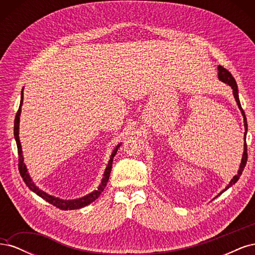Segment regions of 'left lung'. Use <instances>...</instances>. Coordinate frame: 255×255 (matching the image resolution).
Segmentation results:
<instances>
[{
	"label": "left lung",
	"instance_id": "8db88e82",
	"mask_svg": "<svg viewBox=\"0 0 255 255\" xmlns=\"http://www.w3.org/2000/svg\"><path fill=\"white\" fill-rule=\"evenodd\" d=\"M218 79L222 82L225 83L227 85H229V86L232 88L233 90V96L235 98V101L238 105V109L239 111L242 112V115L244 117V126H245V134H244V139H245V143H244V153H243V157H242V161H241V165H239V169L237 171V174L233 176V179L230 181V183L228 184V186L223 189L220 194H222L223 191H226L227 189H229L231 186H233V185L238 181L239 176L242 175L243 171H244V168L247 164V158H248V154H247V143H246V137H247V130H248V125H247V118H246V115H245V112L244 110L242 109V105H241V101H239V97H238V88H237V84H236V81L235 79L232 76V74H231L226 68H223L222 66H218ZM219 194V195H220Z\"/></svg>",
	"mask_w": 255,
	"mask_h": 255
}]
</instances>
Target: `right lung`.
I'll return each mask as SVG.
<instances>
[{"instance_id":"1","label":"right lung","mask_w":255,"mask_h":255,"mask_svg":"<svg viewBox=\"0 0 255 255\" xmlns=\"http://www.w3.org/2000/svg\"><path fill=\"white\" fill-rule=\"evenodd\" d=\"M23 89L21 91V101H20V106H19V110L17 112L16 115V119H14V127H13V135H14V139H16L17 142V148H18V154H19V171L20 174L22 176L23 181L26 184V186L32 190L33 192L37 196L41 197L45 201L51 203L52 205L56 206L57 208H60V210L63 211H71V210H79V208H82L84 206H86L88 204H90L91 202H94L95 200H97L99 198V196L101 195V192L104 190L105 186L107 182H109L110 179V174H111V170H112V166H113V159L116 155V153H117L119 146L121 145V142L119 144L116 145V148L113 150L112 152V155L111 158L109 160V164H107L106 168H105V171L102 177V181L101 184L99 185L98 189L94 190L90 194L84 196L82 198H78V199H72V200H64V199H60L57 198L55 196H51L49 195L48 192H45L43 190H41L39 187L37 186V185L33 182L32 177H30L28 171H27V168L26 165L24 163V157H23V153H22V146H21V142L19 139V125H20V115H21V107L23 104Z\"/></svg>"}]
</instances>
